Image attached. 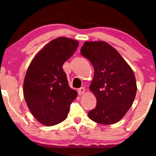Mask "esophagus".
I'll return each instance as SVG.
<instances>
[{"label": "esophagus", "instance_id": "1", "mask_svg": "<svg viewBox=\"0 0 156 156\" xmlns=\"http://www.w3.org/2000/svg\"><path fill=\"white\" fill-rule=\"evenodd\" d=\"M84 92H85V89H84L83 87H81V88H80V89L78 90V94H80H80H83Z\"/></svg>", "mask_w": 156, "mask_h": 156}]
</instances>
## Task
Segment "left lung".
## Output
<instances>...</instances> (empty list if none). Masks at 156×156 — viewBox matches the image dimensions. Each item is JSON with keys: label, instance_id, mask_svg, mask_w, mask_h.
Masks as SVG:
<instances>
[{"label": "left lung", "instance_id": "8db88e82", "mask_svg": "<svg viewBox=\"0 0 156 156\" xmlns=\"http://www.w3.org/2000/svg\"><path fill=\"white\" fill-rule=\"evenodd\" d=\"M80 53L94 67L89 89L97 105L88 113L89 119L102 125L117 122L131 107L136 94L131 67L115 48L103 41L85 42Z\"/></svg>", "mask_w": 156, "mask_h": 156}]
</instances>
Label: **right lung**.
<instances>
[{"instance_id": "1", "label": "right lung", "mask_w": 156, "mask_h": 156, "mask_svg": "<svg viewBox=\"0 0 156 156\" xmlns=\"http://www.w3.org/2000/svg\"><path fill=\"white\" fill-rule=\"evenodd\" d=\"M79 42L58 37L39 51L25 76L23 94L37 121L52 126L64 121L78 92L69 87L62 66L73 55Z\"/></svg>"}]
</instances>
